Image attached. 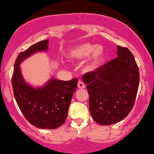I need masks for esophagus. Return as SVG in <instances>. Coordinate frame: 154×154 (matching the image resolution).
I'll use <instances>...</instances> for the list:
<instances>
[{"label":"esophagus","instance_id":"esophagus-1","mask_svg":"<svg viewBox=\"0 0 154 154\" xmlns=\"http://www.w3.org/2000/svg\"><path fill=\"white\" fill-rule=\"evenodd\" d=\"M78 87H79V88H81V89H83V88H85V86L81 81H79V82H78Z\"/></svg>","mask_w":154,"mask_h":154}]
</instances>
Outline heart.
I'll return each mask as SVG.
<instances>
[{
	"instance_id": "obj_1",
	"label": "heart",
	"mask_w": 154,
	"mask_h": 154,
	"mask_svg": "<svg viewBox=\"0 0 154 154\" xmlns=\"http://www.w3.org/2000/svg\"><path fill=\"white\" fill-rule=\"evenodd\" d=\"M89 56V67L95 69L103 60L104 50L102 45L94 46L89 43H83L75 46L71 50L70 55L75 59H83Z\"/></svg>"
}]
</instances>
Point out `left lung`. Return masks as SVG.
<instances>
[{"mask_svg":"<svg viewBox=\"0 0 154 154\" xmlns=\"http://www.w3.org/2000/svg\"><path fill=\"white\" fill-rule=\"evenodd\" d=\"M116 58L83 75L92 119L100 125L116 123L133 108L140 83L139 67L128 48L117 46Z\"/></svg>","mask_w":154,"mask_h":154,"instance_id":"1","label":"left lung"}]
</instances>
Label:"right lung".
<instances>
[{
    "label": "right lung",
    "instance_id": "add662e5",
    "mask_svg": "<svg viewBox=\"0 0 154 154\" xmlns=\"http://www.w3.org/2000/svg\"><path fill=\"white\" fill-rule=\"evenodd\" d=\"M48 40L40 41L18 54L14 65L12 85L14 97L26 119L42 129H55L64 123L78 79L70 81L52 79L43 88H33L25 83L20 64L38 51L47 50Z\"/></svg>",
    "mask_w": 154,
    "mask_h": 154
}]
</instances>
